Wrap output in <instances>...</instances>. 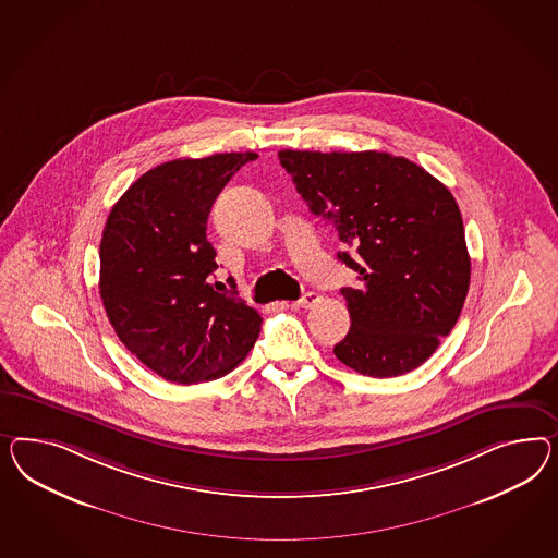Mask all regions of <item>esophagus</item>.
Returning a JSON list of instances; mask_svg holds the SVG:
<instances>
[{
	"label": "esophagus",
	"instance_id": "esophagus-1",
	"mask_svg": "<svg viewBox=\"0 0 558 558\" xmlns=\"http://www.w3.org/2000/svg\"><path fill=\"white\" fill-rule=\"evenodd\" d=\"M318 301H320V294H318V292H313V290H308V292H304V294H302L296 304H299L301 308H311V306H315Z\"/></svg>",
	"mask_w": 558,
	"mask_h": 558
}]
</instances>
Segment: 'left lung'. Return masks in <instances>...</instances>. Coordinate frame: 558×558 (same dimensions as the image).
Instances as JSON below:
<instances>
[{"instance_id": "8db88e82", "label": "left lung", "mask_w": 558, "mask_h": 558, "mask_svg": "<svg viewBox=\"0 0 558 558\" xmlns=\"http://www.w3.org/2000/svg\"><path fill=\"white\" fill-rule=\"evenodd\" d=\"M317 217L331 221L357 271L341 288L351 327L335 355L363 376L416 369L451 332L471 278L461 211L422 166L386 151H278ZM352 254L349 255L348 252Z\"/></svg>"}]
</instances>
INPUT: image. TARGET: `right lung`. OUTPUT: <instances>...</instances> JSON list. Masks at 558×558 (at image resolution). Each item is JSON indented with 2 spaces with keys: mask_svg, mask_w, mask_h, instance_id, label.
I'll return each mask as SVG.
<instances>
[{
  "mask_svg": "<svg viewBox=\"0 0 558 558\" xmlns=\"http://www.w3.org/2000/svg\"><path fill=\"white\" fill-rule=\"evenodd\" d=\"M254 151L179 158L142 174L113 205L99 245V292L121 343L154 374L198 384L235 369L262 317L217 292L213 203Z\"/></svg>",
  "mask_w": 558,
  "mask_h": 558,
  "instance_id": "obj_1",
  "label": "right lung"
}]
</instances>
